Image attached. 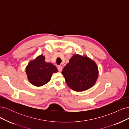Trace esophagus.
I'll return each mask as SVG.
<instances>
[{"label": "esophagus", "instance_id": "esophagus-1", "mask_svg": "<svg viewBox=\"0 0 129 129\" xmlns=\"http://www.w3.org/2000/svg\"><path fill=\"white\" fill-rule=\"evenodd\" d=\"M57 69H58V71H59L60 72H61L62 71V66H58V67H57Z\"/></svg>", "mask_w": 129, "mask_h": 129}]
</instances>
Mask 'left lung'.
Returning a JSON list of instances; mask_svg holds the SVG:
<instances>
[{"label": "left lung", "mask_w": 129, "mask_h": 129, "mask_svg": "<svg viewBox=\"0 0 129 129\" xmlns=\"http://www.w3.org/2000/svg\"><path fill=\"white\" fill-rule=\"evenodd\" d=\"M68 87L76 91H83L95 84L99 76L95 62L87 56L74 55L61 72Z\"/></svg>", "instance_id": "left-lung-1"}]
</instances>
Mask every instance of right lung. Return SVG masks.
<instances>
[{
  "label": "right lung",
  "instance_id": "add662e5",
  "mask_svg": "<svg viewBox=\"0 0 129 129\" xmlns=\"http://www.w3.org/2000/svg\"><path fill=\"white\" fill-rule=\"evenodd\" d=\"M45 57L41 55L29 62L26 68V73L29 82L37 87H40L48 83L53 73L57 69L51 63L45 61Z\"/></svg>",
  "mask_w": 129,
  "mask_h": 129
}]
</instances>
